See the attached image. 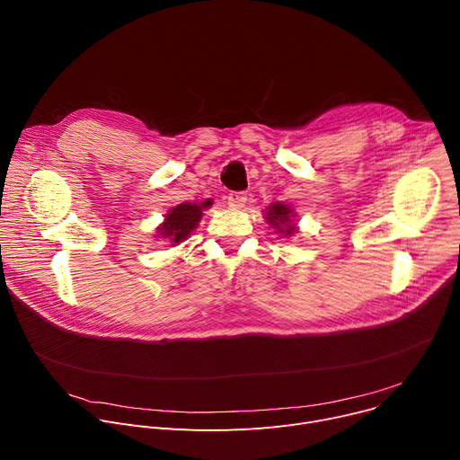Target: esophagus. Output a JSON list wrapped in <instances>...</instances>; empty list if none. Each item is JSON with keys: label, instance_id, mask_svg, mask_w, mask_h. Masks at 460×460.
<instances>
[{"label": "esophagus", "instance_id": "1", "mask_svg": "<svg viewBox=\"0 0 460 460\" xmlns=\"http://www.w3.org/2000/svg\"><path fill=\"white\" fill-rule=\"evenodd\" d=\"M226 200H228V206L232 209H239V208H243L246 204V193L244 191H230Z\"/></svg>", "mask_w": 460, "mask_h": 460}]
</instances>
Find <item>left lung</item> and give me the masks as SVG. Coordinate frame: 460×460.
Here are the masks:
<instances>
[{
  "label": "left lung",
  "instance_id": "obj_1",
  "mask_svg": "<svg viewBox=\"0 0 460 460\" xmlns=\"http://www.w3.org/2000/svg\"><path fill=\"white\" fill-rule=\"evenodd\" d=\"M289 214H291V209L288 208V206H284V204H272L270 206V211H267V219H269V223L272 225V226H276L278 228V232H286V234H293V230H295V226H291L289 225ZM279 224H286V229H279Z\"/></svg>",
  "mask_w": 460,
  "mask_h": 460
}]
</instances>
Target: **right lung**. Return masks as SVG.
I'll return each mask as SVG.
<instances>
[{
	"instance_id": "1",
	"label": "right lung",
	"mask_w": 460,
	"mask_h": 460,
	"mask_svg": "<svg viewBox=\"0 0 460 460\" xmlns=\"http://www.w3.org/2000/svg\"><path fill=\"white\" fill-rule=\"evenodd\" d=\"M211 204V200H204L200 204H191V202H184L179 204L176 208H172L165 223L158 228L162 237L171 239V243L179 244L181 241H184L193 228H197L200 217H202V208H208Z\"/></svg>"
}]
</instances>
